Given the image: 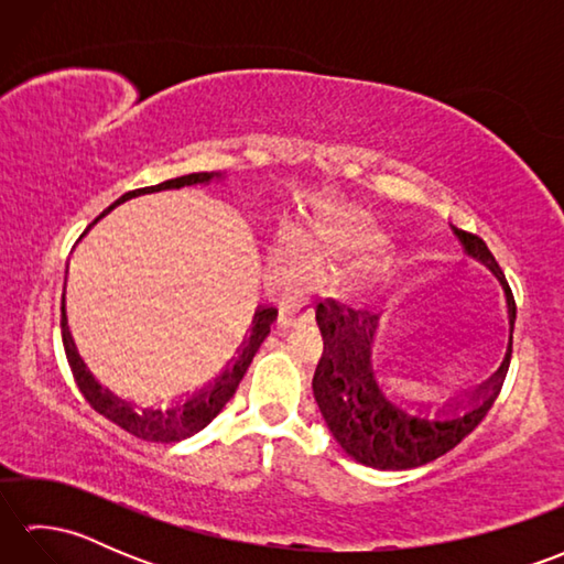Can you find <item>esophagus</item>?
Returning a JSON list of instances; mask_svg holds the SVG:
<instances>
[{
  "label": "esophagus",
  "mask_w": 564,
  "mask_h": 564,
  "mask_svg": "<svg viewBox=\"0 0 564 564\" xmlns=\"http://www.w3.org/2000/svg\"><path fill=\"white\" fill-rule=\"evenodd\" d=\"M313 322H315V310H313V303H307V301L283 307L281 315H279V327L281 329L305 327V325H313Z\"/></svg>",
  "instance_id": "34e87169"
}]
</instances>
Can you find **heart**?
Here are the masks:
<instances>
[{"instance_id": "1", "label": "heart", "mask_w": 564, "mask_h": 564, "mask_svg": "<svg viewBox=\"0 0 564 564\" xmlns=\"http://www.w3.org/2000/svg\"><path fill=\"white\" fill-rule=\"evenodd\" d=\"M281 257H283L285 261H293V251H289V247H283V249H281Z\"/></svg>"}]
</instances>
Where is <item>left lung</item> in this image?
Segmentation results:
<instances>
[{
    "label": "left lung",
    "mask_w": 564,
    "mask_h": 564,
    "mask_svg": "<svg viewBox=\"0 0 564 564\" xmlns=\"http://www.w3.org/2000/svg\"><path fill=\"white\" fill-rule=\"evenodd\" d=\"M453 232L460 239L467 257L480 261L497 275L507 295L509 332H513L517 305L495 254L487 249L482 237L458 227H453ZM327 303L329 307L319 303L317 310V327L325 351L315 370L313 392L332 436L356 463L378 470H410L426 465L458 446L492 410L509 370L511 337L505 361L492 378L470 392V404L465 406L458 394L436 410V416H429L424 414L429 406L422 402H416L414 412H406V406L382 394L370 361L378 315L356 313L337 301Z\"/></svg>",
    "instance_id": "8db88e82"
}]
</instances>
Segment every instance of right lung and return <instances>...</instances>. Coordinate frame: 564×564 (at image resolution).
<instances>
[{
  "mask_svg": "<svg viewBox=\"0 0 564 564\" xmlns=\"http://www.w3.org/2000/svg\"><path fill=\"white\" fill-rule=\"evenodd\" d=\"M213 178H218V182H220V174L218 172H198V174L176 176V178H170V182H162L158 186L128 191V194L118 198L111 208H116L118 203L130 200V198L142 196V194H154V191L182 188V186H194V184H208V182H213ZM111 208H106L99 215V218H104V215L109 213ZM97 220H94V223H97ZM89 227H87V230H89ZM84 235H87V232H84ZM63 303H65V297H63ZM275 315H279V310H275V307H259L257 315H254V322H251L249 337L237 349V356L232 358V366L227 368L220 378H215L213 386L196 392L194 398H188L184 402L170 406V410H152V406H138L133 402L118 398L116 392H111L109 388H104L99 380H94V376L89 373L87 366H84V361L77 354L75 341H72L65 305H63V317H59V327H63V344H65V354H67V364L72 368V376H75L79 392L84 394V400L89 402L94 412H99L101 416L109 419V422H113L116 426H121L123 431H128V434H133L135 438L154 441V443H176V441H184L188 436L198 434L200 429H206L213 422V419L220 414L223 406L230 402V398L239 386V380H242L245 373H247L251 358H254V354L259 351L261 341L267 339V334L271 329V322L275 319Z\"/></svg>",
  "mask_w": 564,
  "mask_h": 564,
  "instance_id": "add662e5",
  "label": "right lung"
}]
</instances>
